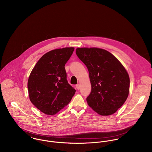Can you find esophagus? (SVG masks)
<instances>
[{"instance_id": "esophagus-1", "label": "esophagus", "mask_w": 152, "mask_h": 152, "mask_svg": "<svg viewBox=\"0 0 152 152\" xmlns=\"http://www.w3.org/2000/svg\"><path fill=\"white\" fill-rule=\"evenodd\" d=\"M75 87H76L77 89H80V85H79V84L76 85V86H75Z\"/></svg>"}]
</instances>
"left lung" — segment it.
Masks as SVG:
<instances>
[{
  "label": "left lung",
  "instance_id": "obj_1",
  "mask_svg": "<svg viewBox=\"0 0 152 152\" xmlns=\"http://www.w3.org/2000/svg\"><path fill=\"white\" fill-rule=\"evenodd\" d=\"M76 54L89 71L92 88L87 98L88 105L102 116L115 113L129 95L130 79L127 71L104 49L77 48Z\"/></svg>",
  "mask_w": 152,
  "mask_h": 152
}]
</instances>
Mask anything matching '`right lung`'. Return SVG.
<instances>
[{
	"instance_id": "obj_1",
	"label": "right lung",
	"mask_w": 152,
	"mask_h": 152,
	"mask_svg": "<svg viewBox=\"0 0 152 152\" xmlns=\"http://www.w3.org/2000/svg\"><path fill=\"white\" fill-rule=\"evenodd\" d=\"M74 47L53 50L40 58L28 77L27 88L31 103L41 112L54 115L66 106L75 93L67 81L65 64Z\"/></svg>"
}]
</instances>
